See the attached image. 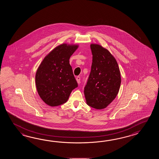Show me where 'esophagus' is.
I'll return each mask as SVG.
<instances>
[{
  "instance_id": "esophagus-1",
  "label": "esophagus",
  "mask_w": 159,
  "mask_h": 159,
  "mask_svg": "<svg viewBox=\"0 0 159 159\" xmlns=\"http://www.w3.org/2000/svg\"><path fill=\"white\" fill-rule=\"evenodd\" d=\"M80 80H81V78H80V76H78V77H76V81H77L78 84L80 83Z\"/></svg>"
}]
</instances>
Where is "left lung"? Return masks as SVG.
<instances>
[{
	"mask_svg": "<svg viewBox=\"0 0 159 159\" xmlns=\"http://www.w3.org/2000/svg\"><path fill=\"white\" fill-rule=\"evenodd\" d=\"M93 54L91 71L84 89L86 103L93 108L107 107L118 94L120 72L115 57L101 45H90Z\"/></svg>",
	"mask_w": 159,
	"mask_h": 159,
	"instance_id": "1",
	"label": "left lung"
}]
</instances>
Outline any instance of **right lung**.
Here are the masks:
<instances>
[{"instance_id":"1","label":"right lung","mask_w":159,"mask_h":159,"mask_svg":"<svg viewBox=\"0 0 159 159\" xmlns=\"http://www.w3.org/2000/svg\"><path fill=\"white\" fill-rule=\"evenodd\" d=\"M78 44H60L44 57L35 75L36 86L41 99L54 107L66 102L71 91L78 86L69 58Z\"/></svg>"}]
</instances>
